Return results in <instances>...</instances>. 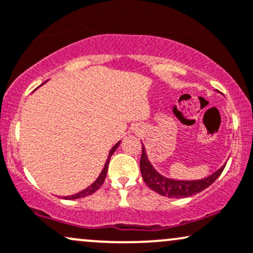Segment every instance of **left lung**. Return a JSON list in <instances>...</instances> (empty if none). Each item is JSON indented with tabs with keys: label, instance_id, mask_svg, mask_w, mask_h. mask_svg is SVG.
<instances>
[{
	"label": "left lung",
	"instance_id": "left-lung-1",
	"mask_svg": "<svg viewBox=\"0 0 253 253\" xmlns=\"http://www.w3.org/2000/svg\"><path fill=\"white\" fill-rule=\"evenodd\" d=\"M174 109H175V107L173 108V110ZM141 146H143V151H141L140 157V171L143 180L151 190H154L155 192L161 194V196L168 197V198H185V197H190L193 196V194L202 192V191L205 190L207 187H209V186L220 176L224 166H226V163H224L221 168H218L217 170L213 171L210 175L203 177V179H171V177H167L158 173L154 166L151 165V162L149 161L148 154H146V149L145 146L143 145V143H141Z\"/></svg>",
	"mask_w": 253,
	"mask_h": 253
}]
</instances>
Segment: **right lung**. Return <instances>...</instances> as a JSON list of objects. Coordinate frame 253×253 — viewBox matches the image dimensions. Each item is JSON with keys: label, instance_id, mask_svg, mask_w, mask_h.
<instances>
[{"label": "right lung", "instance_id": "right-lung-1", "mask_svg": "<svg viewBox=\"0 0 253 253\" xmlns=\"http://www.w3.org/2000/svg\"><path fill=\"white\" fill-rule=\"evenodd\" d=\"M121 141H119V143H116L115 145L113 146L112 149H110L109 151V155H108V158L107 161H105L104 163V167L103 169H102L101 174H99L98 177L95 180V181L92 182L88 187H86L85 190L80 191V192H78L76 194H72V196H68V197H63L65 199H78V198H83V197H86V196H90V194L95 193L97 190H98L99 187H101L102 185H103L104 180H105V176H107V171H108V166H109V161H110V157H112V155L114 154V152L116 151V149L119 148V145H120Z\"/></svg>", "mask_w": 253, "mask_h": 253}]
</instances>
